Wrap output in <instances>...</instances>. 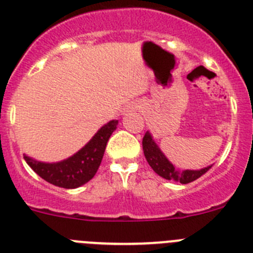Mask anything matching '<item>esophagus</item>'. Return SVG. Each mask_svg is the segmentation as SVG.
<instances>
[{
	"mask_svg": "<svg viewBox=\"0 0 253 253\" xmlns=\"http://www.w3.org/2000/svg\"><path fill=\"white\" fill-rule=\"evenodd\" d=\"M138 107H139V106H138V104H134V105H131L130 107H128V109H131V110H135V109H138Z\"/></svg>",
	"mask_w": 253,
	"mask_h": 253,
	"instance_id": "34e87169",
	"label": "esophagus"
}]
</instances>
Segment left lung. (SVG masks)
Listing matches in <instances>:
<instances>
[{
  "label": "left lung",
  "instance_id": "left-lung-1",
  "mask_svg": "<svg viewBox=\"0 0 253 253\" xmlns=\"http://www.w3.org/2000/svg\"><path fill=\"white\" fill-rule=\"evenodd\" d=\"M142 144L143 152H144V156H146V160L149 163V166L152 167V169L157 175L166 178V180H175L180 181L181 184H189V182L195 181L196 178L203 176L205 172H208L211 169V166H208L203 169H199V171H191V169H185L182 172L177 171L173 167V165L165 157V154L161 152L157 144L154 143L149 131H146V134H144Z\"/></svg>",
  "mask_w": 253,
  "mask_h": 253
}]
</instances>
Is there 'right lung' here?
<instances>
[{
	"label": "right lung",
	"instance_id": "1",
	"mask_svg": "<svg viewBox=\"0 0 253 253\" xmlns=\"http://www.w3.org/2000/svg\"><path fill=\"white\" fill-rule=\"evenodd\" d=\"M118 122L111 120L105 124L86 146L58 163H43L25 156V161L38 175L55 186L75 189L86 184L95 176L104 157L107 140L116 129Z\"/></svg>",
	"mask_w": 253,
	"mask_h": 253
}]
</instances>
